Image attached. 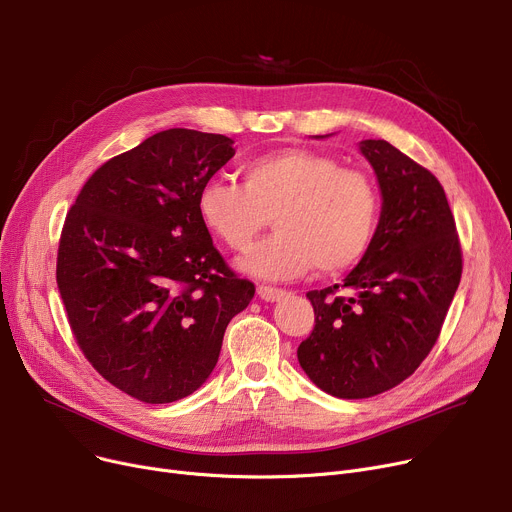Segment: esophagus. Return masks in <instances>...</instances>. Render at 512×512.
I'll use <instances>...</instances> for the list:
<instances>
[{
	"label": "esophagus",
	"instance_id": "esophagus-1",
	"mask_svg": "<svg viewBox=\"0 0 512 512\" xmlns=\"http://www.w3.org/2000/svg\"><path fill=\"white\" fill-rule=\"evenodd\" d=\"M258 295L264 299V302H277L285 295V289L273 287V285H258Z\"/></svg>",
	"mask_w": 512,
	"mask_h": 512
}]
</instances>
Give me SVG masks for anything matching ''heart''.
I'll return each mask as SVG.
<instances>
[{"label": "heart", "mask_w": 512, "mask_h": 512, "mask_svg": "<svg viewBox=\"0 0 512 512\" xmlns=\"http://www.w3.org/2000/svg\"><path fill=\"white\" fill-rule=\"evenodd\" d=\"M380 213L372 177L310 148H283L242 165V186L208 179L198 192L204 227L233 252H246L273 217L277 233L242 260L262 279H293L316 266L343 273L370 250Z\"/></svg>", "instance_id": "b5f03b06"}]
</instances>
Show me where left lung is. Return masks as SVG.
<instances>
[{"label": "left lung", "instance_id": "obj_1", "mask_svg": "<svg viewBox=\"0 0 512 512\" xmlns=\"http://www.w3.org/2000/svg\"><path fill=\"white\" fill-rule=\"evenodd\" d=\"M382 215L366 256L343 285L308 291L314 330L299 366L324 393L368 399L409 378L436 345L463 273L444 188L386 140H364Z\"/></svg>", "mask_w": 512, "mask_h": 512}]
</instances>
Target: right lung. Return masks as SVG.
<instances>
[{
	"label": "right lung",
	"instance_id": "add662e5",
	"mask_svg": "<svg viewBox=\"0 0 512 512\" xmlns=\"http://www.w3.org/2000/svg\"><path fill=\"white\" fill-rule=\"evenodd\" d=\"M231 144L159 132L103 163L66 215L55 279L72 335L90 366L142 403L200 388L229 320L254 297L198 215V192L235 155Z\"/></svg>",
	"mask_w": 512,
	"mask_h": 512
}]
</instances>
